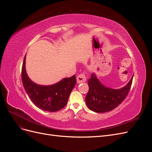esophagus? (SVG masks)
Wrapping results in <instances>:
<instances>
[{"label": "esophagus", "mask_w": 152, "mask_h": 152, "mask_svg": "<svg viewBox=\"0 0 152 152\" xmlns=\"http://www.w3.org/2000/svg\"><path fill=\"white\" fill-rule=\"evenodd\" d=\"M86 81V78L84 75V74H79L77 77V82L78 84L82 83V82H84Z\"/></svg>", "instance_id": "1"}]
</instances>
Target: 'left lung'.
I'll return each instance as SVG.
<instances>
[{"label": "left lung", "mask_w": 152, "mask_h": 152, "mask_svg": "<svg viewBox=\"0 0 152 152\" xmlns=\"http://www.w3.org/2000/svg\"><path fill=\"white\" fill-rule=\"evenodd\" d=\"M132 78L122 88L112 89L104 86L96 73H92L88 80L89 91L86 97V103L91 110L97 113L111 111L125 99L129 91Z\"/></svg>", "instance_id": "obj_1"}]
</instances>
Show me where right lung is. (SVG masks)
<instances>
[{"label":"right lung","instance_id":"1","mask_svg":"<svg viewBox=\"0 0 152 152\" xmlns=\"http://www.w3.org/2000/svg\"><path fill=\"white\" fill-rule=\"evenodd\" d=\"M26 55L23 63L21 79L23 85L30 99L40 109L48 112H57L65 107L73 87L76 84L75 75L64 78L56 84L40 85L32 81L27 75Z\"/></svg>","mask_w":152,"mask_h":152}]
</instances>
